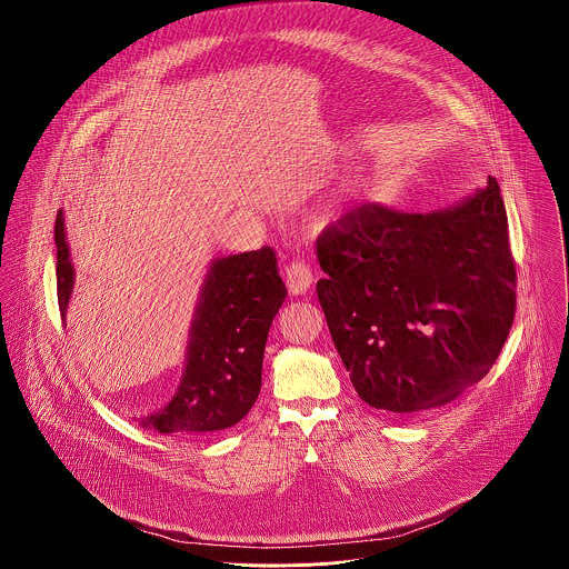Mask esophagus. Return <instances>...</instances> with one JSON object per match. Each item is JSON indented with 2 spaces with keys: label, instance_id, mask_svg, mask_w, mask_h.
Returning a JSON list of instances; mask_svg holds the SVG:
<instances>
[{
  "label": "esophagus",
  "instance_id": "obj_1",
  "mask_svg": "<svg viewBox=\"0 0 569 569\" xmlns=\"http://www.w3.org/2000/svg\"><path fill=\"white\" fill-rule=\"evenodd\" d=\"M287 289L291 296H305L313 287V271L305 260H293L287 267Z\"/></svg>",
  "mask_w": 569,
  "mask_h": 569
}]
</instances>
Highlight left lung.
<instances>
[{"label": "left lung", "instance_id": "8db88e82", "mask_svg": "<svg viewBox=\"0 0 569 569\" xmlns=\"http://www.w3.org/2000/svg\"><path fill=\"white\" fill-rule=\"evenodd\" d=\"M332 343L370 407L447 406L495 363L515 318L499 183L427 214L363 203L318 239Z\"/></svg>", "mask_w": 569, "mask_h": 569}]
</instances>
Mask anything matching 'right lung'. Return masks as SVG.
<instances>
[{"label": "right lung", "instance_id": "obj_1", "mask_svg": "<svg viewBox=\"0 0 569 569\" xmlns=\"http://www.w3.org/2000/svg\"><path fill=\"white\" fill-rule=\"evenodd\" d=\"M57 291L66 320L74 291V264L63 210L54 226ZM287 289L271 247L212 258L188 332L186 366L174 397L140 416L144 429L199 436L243 420L260 392L264 341Z\"/></svg>", "mask_w": 569, "mask_h": 569}]
</instances>
